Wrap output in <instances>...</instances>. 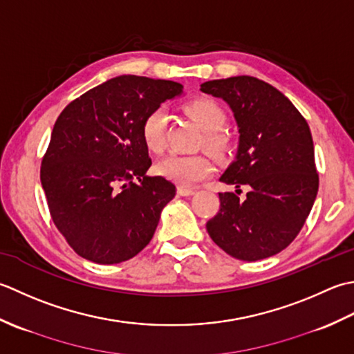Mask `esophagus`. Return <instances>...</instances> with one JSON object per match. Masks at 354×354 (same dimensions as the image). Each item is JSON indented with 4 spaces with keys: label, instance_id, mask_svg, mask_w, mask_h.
I'll list each match as a JSON object with an SVG mask.
<instances>
[{
    "label": "esophagus",
    "instance_id": "obj_1",
    "mask_svg": "<svg viewBox=\"0 0 354 354\" xmlns=\"http://www.w3.org/2000/svg\"><path fill=\"white\" fill-rule=\"evenodd\" d=\"M177 194H178V196H182V197H189V196H194V194H196V191L187 189V187L180 186L178 189H177Z\"/></svg>",
    "mask_w": 354,
    "mask_h": 354
}]
</instances>
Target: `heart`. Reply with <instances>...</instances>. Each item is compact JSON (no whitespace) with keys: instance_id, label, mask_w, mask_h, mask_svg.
Instances as JSON below:
<instances>
[{"instance_id":"obj_1","label":"heart","mask_w":354,"mask_h":354,"mask_svg":"<svg viewBox=\"0 0 354 354\" xmlns=\"http://www.w3.org/2000/svg\"><path fill=\"white\" fill-rule=\"evenodd\" d=\"M185 110L205 131V145L217 154L225 153L229 148V139L220 131L226 120L221 106L212 99H196L186 104ZM165 131H167V113L163 108H154L142 122V139L149 151L162 153L167 143ZM156 171L182 187H191L200 180L211 176L214 165L206 154L171 153L157 162Z\"/></svg>"}]
</instances>
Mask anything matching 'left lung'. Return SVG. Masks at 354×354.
<instances>
[{"instance_id":"obj_1","label":"left lung","mask_w":354,"mask_h":354,"mask_svg":"<svg viewBox=\"0 0 354 354\" xmlns=\"http://www.w3.org/2000/svg\"><path fill=\"white\" fill-rule=\"evenodd\" d=\"M230 106L240 133L235 160L220 182V211L206 223L218 248L243 261L279 254L304 226L318 194L312 133L302 114L275 86L252 76L201 84ZM241 185L250 192L244 201Z\"/></svg>"}]
</instances>
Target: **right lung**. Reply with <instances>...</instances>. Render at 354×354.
Masks as SVG:
<instances>
[{
  "label": "right lung",
  "instance_id": "right-lung-1",
  "mask_svg": "<svg viewBox=\"0 0 354 354\" xmlns=\"http://www.w3.org/2000/svg\"><path fill=\"white\" fill-rule=\"evenodd\" d=\"M182 93L178 82L124 75L59 114L42 157L41 185L53 223L79 257L118 264L151 241L176 186L147 176L142 122Z\"/></svg>",
  "mask_w": 354,
  "mask_h": 354
}]
</instances>
